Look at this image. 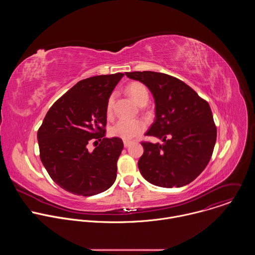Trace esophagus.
<instances>
[{
  "instance_id": "obj_1",
  "label": "esophagus",
  "mask_w": 255,
  "mask_h": 255,
  "mask_svg": "<svg viewBox=\"0 0 255 255\" xmlns=\"http://www.w3.org/2000/svg\"><path fill=\"white\" fill-rule=\"evenodd\" d=\"M130 144H131V141H124V146L125 147H129L130 146Z\"/></svg>"
}]
</instances>
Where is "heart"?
<instances>
[{
  "label": "heart",
  "instance_id": "b5f03b06",
  "mask_svg": "<svg viewBox=\"0 0 255 255\" xmlns=\"http://www.w3.org/2000/svg\"><path fill=\"white\" fill-rule=\"evenodd\" d=\"M127 93L137 105L146 104L149 98L148 91L142 84L134 82L127 87ZM114 94L109 97L106 105V113L108 116H111L113 111ZM145 129V123L141 120H130L120 119L111 128L110 134L113 137L121 138L122 140L130 141L140 135Z\"/></svg>",
  "mask_w": 255,
  "mask_h": 255
}]
</instances>
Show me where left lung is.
I'll list each match as a JSON object with an SVG mask.
<instances>
[{"mask_svg": "<svg viewBox=\"0 0 255 255\" xmlns=\"http://www.w3.org/2000/svg\"><path fill=\"white\" fill-rule=\"evenodd\" d=\"M153 95L155 120L146 136L162 143L142 141L138 160L143 177L163 188L186 186L201 174L213 154L217 138L211 108L190 86L155 71L125 72Z\"/></svg>", "mask_w": 255, "mask_h": 255, "instance_id": "1", "label": "left lung"}]
</instances>
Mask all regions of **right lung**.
Returning <instances> with one entry per match:
<instances>
[{
  "mask_svg": "<svg viewBox=\"0 0 255 255\" xmlns=\"http://www.w3.org/2000/svg\"><path fill=\"white\" fill-rule=\"evenodd\" d=\"M123 77L118 72L80 81L51 106L38 129L40 159L66 192L89 197L114 184L124 145L118 137L105 138L106 105ZM93 140L100 143L91 153Z\"/></svg>",
  "mask_w": 255,
  "mask_h": 255,
  "instance_id": "obj_1",
  "label": "right lung"
}]
</instances>
